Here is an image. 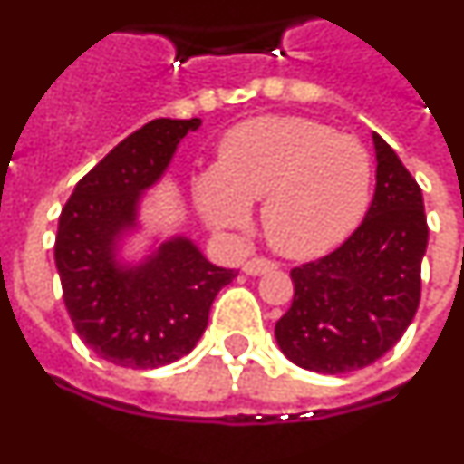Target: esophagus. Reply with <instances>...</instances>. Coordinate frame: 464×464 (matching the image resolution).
<instances>
[{
	"label": "esophagus",
	"instance_id": "34e87169",
	"mask_svg": "<svg viewBox=\"0 0 464 464\" xmlns=\"http://www.w3.org/2000/svg\"><path fill=\"white\" fill-rule=\"evenodd\" d=\"M272 270H276V263L267 261V258H252V261H246L245 267H242V272L249 276H261V275H266V272H272Z\"/></svg>",
	"mask_w": 464,
	"mask_h": 464
}]
</instances>
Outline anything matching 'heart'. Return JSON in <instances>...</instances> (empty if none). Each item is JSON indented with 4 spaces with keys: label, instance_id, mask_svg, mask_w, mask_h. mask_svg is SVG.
I'll use <instances>...</instances> for the list:
<instances>
[{
    "label": "heart",
    "instance_id": "heart-1",
    "mask_svg": "<svg viewBox=\"0 0 464 464\" xmlns=\"http://www.w3.org/2000/svg\"><path fill=\"white\" fill-rule=\"evenodd\" d=\"M373 197V158L350 134L300 116H258L222 140L218 167L194 180L198 212L218 231H245L263 201L276 252L315 258L362 224Z\"/></svg>",
    "mask_w": 464,
    "mask_h": 464
}]
</instances>
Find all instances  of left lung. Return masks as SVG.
Masks as SVG:
<instances>
[{"label":"left lung","mask_w":464,"mask_h":464,"mask_svg":"<svg viewBox=\"0 0 464 464\" xmlns=\"http://www.w3.org/2000/svg\"><path fill=\"white\" fill-rule=\"evenodd\" d=\"M375 194L357 231L327 256L293 267L291 309L275 336L293 363L339 375L378 362L417 314L428 224L421 188L373 132Z\"/></svg>","instance_id":"obj_1"}]
</instances>
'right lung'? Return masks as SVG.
I'll return each instance as SVG.
<instances>
[{
	"label": "right lung",
	"instance_id": "1",
	"mask_svg": "<svg viewBox=\"0 0 464 464\" xmlns=\"http://www.w3.org/2000/svg\"><path fill=\"white\" fill-rule=\"evenodd\" d=\"M201 119H155L125 137L75 185L59 218L54 263L80 339L123 369H158L192 353L236 270L212 266L189 237L160 242L140 263L119 258L140 201Z\"/></svg>",
	"mask_w": 464,
	"mask_h": 464
}]
</instances>
